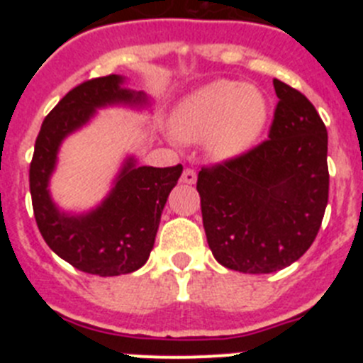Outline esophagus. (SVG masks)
<instances>
[{
  "mask_svg": "<svg viewBox=\"0 0 363 363\" xmlns=\"http://www.w3.org/2000/svg\"><path fill=\"white\" fill-rule=\"evenodd\" d=\"M182 182L187 185H194L196 184V172L192 171V169H185L184 174H182Z\"/></svg>",
  "mask_w": 363,
  "mask_h": 363,
  "instance_id": "obj_1",
  "label": "esophagus"
}]
</instances>
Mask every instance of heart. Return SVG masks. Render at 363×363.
Here are the masks:
<instances>
[{
    "instance_id": "obj_1",
    "label": "heart",
    "mask_w": 363,
    "mask_h": 363,
    "mask_svg": "<svg viewBox=\"0 0 363 363\" xmlns=\"http://www.w3.org/2000/svg\"><path fill=\"white\" fill-rule=\"evenodd\" d=\"M271 116L269 98L259 86L216 79L185 96L171 118L184 142L205 138V149L220 162L242 158L255 149Z\"/></svg>"
}]
</instances>
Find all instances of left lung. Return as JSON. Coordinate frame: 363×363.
I'll list each match as a JSON object with an SVG mask.
<instances>
[{"label": "left lung", "instance_id": "left-lung-1", "mask_svg": "<svg viewBox=\"0 0 363 363\" xmlns=\"http://www.w3.org/2000/svg\"><path fill=\"white\" fill-rule=\"evenodd\" d=\"M267 142L201 169V216L218 264L247 274L289 267L314 242L329 198L327 129L306 96L274 79Z\"/></svg>", "mask_w": 363, "mask_h": 363}]
</instances>
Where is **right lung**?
<instances>
[{
    "label": "right lung",
    "instance_id": "add662e5",
    "mask_svg": "<svg viewBox=\"0 0 363 363\" xmlns=\"http://www.w3.org/2000/svg\"><path fill=\"white\" fill-rule=\"evenodd\" d=\"M127 82L111 74L72 89L45 118L30 163L32 207L41 236L72 267L98 277L129 274L145 265L167 198L184 171L182 165H140L136 156L127 154L108 192L94 207L74 213L54 201L50 179L67 138L85 129L101 108L152 112L154 99Z\"/></svg>",
    "mask_w": 363,
    "mask_h": 363
}]
</instances>
